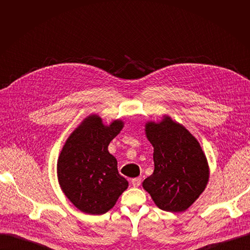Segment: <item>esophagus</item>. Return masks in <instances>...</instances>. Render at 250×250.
<instances>
[{
  "label": "esophagus",
  "mask_w": 250,
  "mask_h": 250,
  "mask_svg": "<svg viewBox=\"0 0 250 250\" xmlns=\"http://www.w3.org/2000/svg\"><path fill=\"white\" fill-rule=\"evenodd\" d=\"M141 183H142V179L140 177H137V178H133L131 180V185L134 187V188H138L141 186Z\"/></svg>",
  "instance_id": "obj_1"
}]
</instances>
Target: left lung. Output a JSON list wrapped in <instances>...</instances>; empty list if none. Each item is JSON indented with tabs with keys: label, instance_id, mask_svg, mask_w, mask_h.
<instances>
[{
	"label": "left lung",
	"instance_id": "left-lung-1",
	"mask_svg": "<svg viewBox=\"0 0 250 250\" xmlns=\"http://www.w3.org/2000/svg\"><path fill=\"white\" fill-rule=\"evenodd\" d=\"M154 148V171L143 181L157 208L180 213L190 208L207 188L209 168L199 142L187 128L165 115L145 125Z\"/></svg>",
	"mask_w": 250,
	"mask_h": 250
}]
</instances>
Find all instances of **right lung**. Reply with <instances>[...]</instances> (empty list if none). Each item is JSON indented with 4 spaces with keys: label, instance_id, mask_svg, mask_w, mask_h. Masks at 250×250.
I'll return each mask as SVG.
<instances>
[{
    "label": "right lung",
    "instance_id": "obj_1",
    "mask_svg": "<svg viewBox=\"0 0 250 250\" xmlns=\"http://www.w3.org/2000/svg\"><path fill=\"white\" fill-rule=\"evenodd\" d=\"M123 127L122 120L104 125L99 116L90 115L64 143L57 161L58 183L82 213H107L128 188V181L119 174L116 157L108 152L109 143Z\"/></svg>",
    "mask_w": 250,
    "mask_h": 250
}]
</instances>
